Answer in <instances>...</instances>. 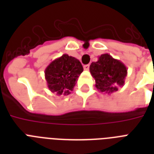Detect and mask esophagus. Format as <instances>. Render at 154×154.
I'll return each instance as SVG.
<instances>
[{
    "label": "esophagus",
    "instance_id": "obj_1",
    "mask_svg": "<svg viewBox=\"0 0 154 154\" xmlns=\"http://www.w3.org/2000/svg\"><path fill=\"white\" fill-rule=\"evenodd\" d=\"M84 69L85 70H89V65H84Z\"/></svg>",
    "mask_w": 154,
    "mask_h": 154
}]
</instances>
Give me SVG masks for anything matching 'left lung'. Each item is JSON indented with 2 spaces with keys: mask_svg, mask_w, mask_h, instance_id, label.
Listing matches in <instances>:
<instances>
[{
  "mask_svg": "<svg viewBox=\"0 0 154 154\" xmlns=\"http://www.w3.org/2000/svg\"><path fill=\"white\" fill-rule=\"evenodd\" d=\"M92 77L95 80V86L101 93L111 94L123 86L127 76V68L121 60L115 59L108 53L101 54L96 62L89 66Z\"/></svg>",
  "mask_w": 154,
  "mask_h": 154,
  "instance_id": "1",
  "label": "left lung"
}]
</instances>
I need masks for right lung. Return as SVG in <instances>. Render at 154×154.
<instances>
[{"label":"right lung","instance_id":"1","mask_svg":"<svg viewBox=\"0 0 154 154\" xmlns=\"http://www.w3.org/2000/svg\"><path fill=\"white\" fill-rule=\"evenodd\" d=\"M83 67L77 58L63 54L53 60L45 70L48 88L57 95H69L73 90Z\"/></svg>","mask_w":154,"mask_h":154}]
</instances>
